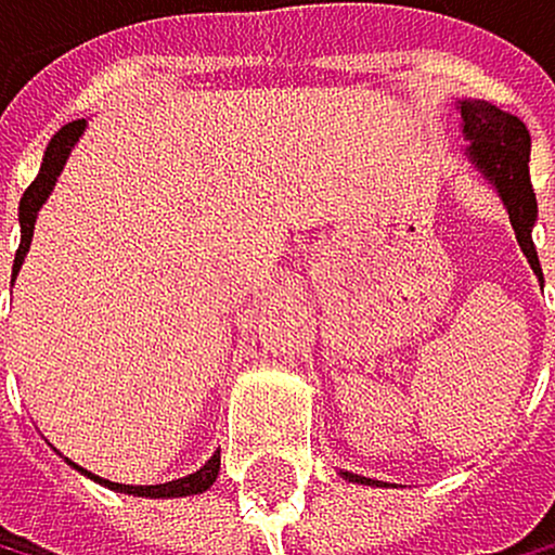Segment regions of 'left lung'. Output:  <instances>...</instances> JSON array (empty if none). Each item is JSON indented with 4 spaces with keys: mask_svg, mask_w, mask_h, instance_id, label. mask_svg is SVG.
<instances>
[{
    "mask_svg": "<svg viewBox=\"0 0 555 555\" xmlns=\"http://www.w3.org/2000/svg\"><path fill=\"white\" fill-rule=\"evenodd\" d=\"M462 131L469 138V156L473 163L490 177L496 186V194L507 205L511 225L525 249L532 271L542 278V267L535 257V243H532V225H535V191H532V177H528V156H532V134H528L525 120L515 114L496 111L493 103L483 100H462ZM347 479L354 483H378V479H364L347 473Z\"/></svg>",
    "mask_w": 555,
    "mask_h": 555,
    "instance_id": "left-lung-1",
    "label": "left lung"
}]
</instances>
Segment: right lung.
<instances>
[{"instance_id": "add662e5", "label": "right lung", "mask_w": 555, "mask_h": 555, "mask_svg": "<svg viewBox=\"0 0 555 555\" xmlns=\"http://www.w3.org/2000/svg\"><path fill=\"white\" fill-rule=\"evenodd\" d=\"M86 131V120H72V125H65L59 134L51 138V145L44 152V163H40V173L37 180L23 191L20 197V249H16V260H13V278L20 271V263L23 257H27V249H30V240H34V222H37V211L40 205L48 201L51 194V186L54 180H59L62 173V166L68 159V152L72 145L79 142V134ZM215 476H218V455H211L205 462V469H197L191 476H183V479H173V483H159V487H125V483H111V479H100L103 487H111V490H120V493H138V496H186V493H201V490H208L215 483ZM96 479V476H93Z\"/></svg>"}]
</instances>
